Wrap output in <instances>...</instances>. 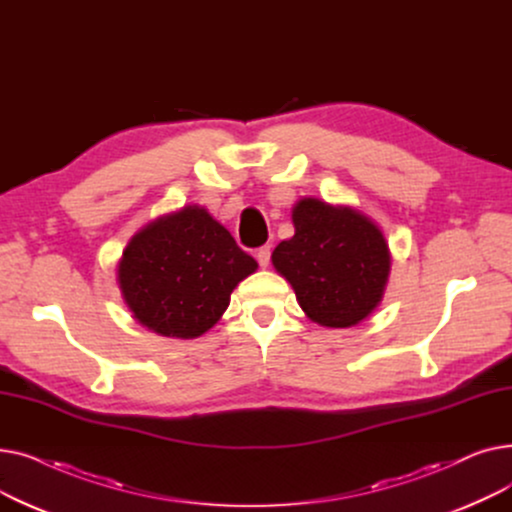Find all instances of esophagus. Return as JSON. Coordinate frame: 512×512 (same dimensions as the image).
<instances>
[{
    "mask_svg": "<svg viewBox=\"0 0 512 512\" xmlns=\"http://www.w3.org/2000/svg\"><path fill=\"white\" fill-rule=\"evenodd\" d=\"M270 257H272V247L270 245H263L257 249V261L261 267H267L270 265Z\"/></svg>",
    "mask_w": 512,
    "mask_h": 512,
    "instance_id": "34e87169",
    "label": "esophagus"
}]
</instances>
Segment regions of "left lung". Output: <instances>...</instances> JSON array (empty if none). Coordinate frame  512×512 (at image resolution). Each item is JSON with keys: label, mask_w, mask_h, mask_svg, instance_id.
Instances as JSON below:
<instances>
[{"label": "left lung", "mask_w": 512, "mask_h": 512, "mask_svg": "<svg viewBox=\"0 0 512 512\" xmlns=\"http://www.w3.org/2000/svg\"><path fill=\"white\" fill-rule=\"evenodd\" d=\"M294 236L272 253L301 309L315 324L351 328L384 297L390 251L382 230L351 207L303 199L292 209Z\"/></svg>", "instance_id": "obj_1"}]
</instances>
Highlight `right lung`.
I'll list each match as a JSON object with an SVG mask.
<instances>
[{
	"mask_svg": "<svg viewBox=\"0 0 512 512\" xmlns=\"http://www.w3.org/2000/svg\"><path fill=\"white\" fill-rule=\"evenodd\" d=\"M257 270L232 234L197 205L164 215L134 234L118 284L134 319L170 338L205 334L230 305L240 280Z\"/></svg>",
	"mask_w": 512,
	"mask_h": 512,
	"instance_id": "right-lung-1",
	"label": "right lung"
}]
</instances>
